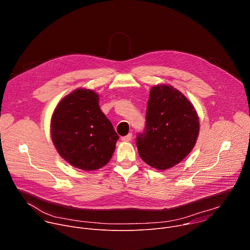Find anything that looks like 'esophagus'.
I'll list each match as a JSON object with an SVG mask.
<instances>
[{
  "label": "esophagus",
  "instance_id": "esophagus-1",
  "mask_svg": "<svg viewBox=\"0 0 250 250\" xmlns=\"http://www.w3.org/2000/svg\"><path fill=\"white\" fill-rule=\"evenodd\" d=\"M131 138H132V133L129 132L127 135L123 136V137H122V140H123V141H130Z\"/></svg>",
  "mask_w": 250,
  "mask_h": 250
}]
</instances>
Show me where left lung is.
Listing matches in <instances>:
<instances>
[{"instance_id":"obj_1","label":"left lung","mask_w":250,"mask_h":250,"mask_svg":"<svg viewBox=\"0 0 250 250\" xmlns=\"http://www.w3.org/2000/svg\"><path fill=\"white\" fill-rule=\"evenodd\" d=\"M199 131L192 103L171 85H155L149 93L146 130L136 137L138 154L155 169H169L192 151Z\"/></svg>"}]
</instances>
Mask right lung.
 <instances>
[{"label": "right lung", "mask_w": 250, "mask_h": 250, "mask_svg": "<svg viewBox=\"0 0 250 250\" xmlns=\"http://www.w3.org/2000/svg\"><path fill=\"white\" fill-rule=\"evenodd\" d=\"M99 95L79 88L56 105L50 134L59 155L78 169L93 171L111 160L119 135L99 105Z\"/></svg>", "instance_id": "1"}]
</instances>
